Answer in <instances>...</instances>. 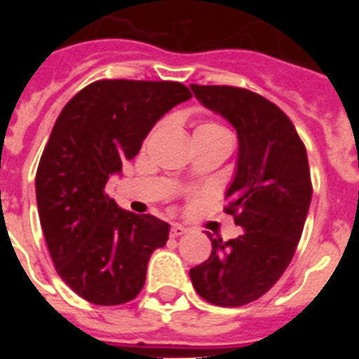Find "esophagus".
<instances>
[{"mask_svg":"<svg viewBox=\"0 0 359 359\" xmlns=\"http://www.w3.org/2000/svg\"><path fill=\"white\" fill-rule=\"evenodd\" d=\"M183 233H187L185 226H182V224H172V228H170V237H180Z\"/></svg>","mask_w":359,"mask_h":359,"instance_id":"34e87169","label":"esophagus"}]
</instances>
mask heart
Segmentation results:
<instances>
[{"label":"heart","mask_w":359,"mask_h":359,"mask_svg":"<svg viewBox=\"0 0 359 359\" xmlns=\"http://www.w3.org/2000/svg\"><path fill=\"white\" fill-rule=\"evenodd\" d=\"M196 133H226V129H224L223 126H219V123L207 122V123H201V126L196 129Z\"/></svg>","instance_id":"heart-1"}]
</instances>
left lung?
Returning <instances> with one entry per match:
<instances>
[{"mask_svg":"<svg viewBox=\"0 0 359 359\" xmlns=\"http://www.w3.org/2000/svg\"><path fill=\"white\" fill-rule=\"evenodd\" d=\"M190 90L237 131L224 212L244 230L230 241L207 233L212 253L190 269V280L214 306H244L268 293L293 259L313 196L307 152L293 122L268 98L233 86L190 84Z\"/></svg>","mask_w":359,"mask_h":359,"instance_id":"1","label":"left lung"}]
</instances>
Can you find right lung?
Returning <instances> with one entry per match:
<instances>
[{"mask_svg": "<svg viewBox=\"0 0 359 359\" xmlns=\"http://www.w3.org/2000/svg\"><path fill=\"white\" fill-rule=\"evenodd\" d=\"M192 97L169 81H97L62 107L36 174L37 210L53 266L79 297L118 306L140 293L169 223L123 210L104 192L154 123Z\"/></svg>", "mask_w": 359, "mask_h": 359, "instance_id": "right-lung-1", "label": "right lung"}]
</instances>
